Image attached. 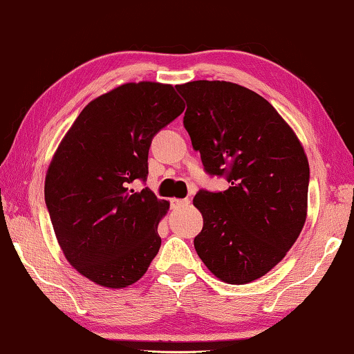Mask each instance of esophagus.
<instances>
[{
  "label": "esophagus",
  "mask_w": 354,
  "mask_h": 354,
  "mask_svg": "<svg viewBox=\"0 0 354 354\" xmlns=\"http://www.w3.org/2000/svg\"><path fill=\"white\" fill-rule=\"evenodd\" d=\"M189 204V199H177V198H174V199H171V205H172V209H178V207H183V205H188Z\"/></svg>",
  "instance_id": "obj_1"
}]
</instances>
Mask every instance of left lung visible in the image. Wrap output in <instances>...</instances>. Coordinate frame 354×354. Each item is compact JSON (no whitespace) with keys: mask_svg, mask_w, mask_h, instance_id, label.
<instances>
[{"mask_svg":"<svg viewBox=\"0 0 354 354\" xmlns=\"http://www.w3.org/2000/svg\"><path fill=\"white\" fill-rule=\"evenodd\" d=\"M187 101L183 124L210 176L226 192H201L193 204L204 226L194 248L216 279L243 285L286 257L307 218L308 160L274 106L225 80L176 85Z\"/></svg>","mask_w":354,"mask_h":354,"instance_id":"8db88e82","label":"left lung"}]
</instances>
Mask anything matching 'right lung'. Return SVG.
<instances>
[{
	"mask_svg": "<svg viewBox=\"0 0 354 354\" xmlns=\"http://www.w3.org/2000/svg\"><path fill=\"white\" fill-rule=\"evenodd\" d=\"M183 109L172 85L123 84L88 102L53 153L44 185L53 231L93 283L133 285L158 253L169 203L131 183L145 180L151 139Z\"/></svg>",
	"mask_w": 354,
	"mask_h": 354,
	"instance_id": "1",
	"label": "right lung"
}]
</instances>
